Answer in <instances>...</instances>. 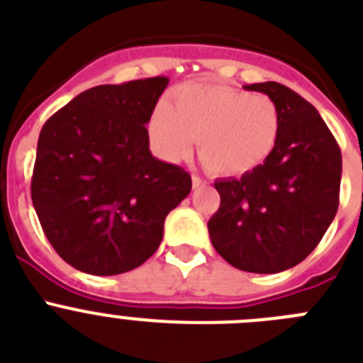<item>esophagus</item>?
<instances>
[{
	"instance_id": "1",
	"label": "esophagus",
	"mask_w": 363,
	"mask_h": 363,
	"mask_svg": "<svg viewBox=\"0 0 363 363\" xmlns=\"http://www.w3.org/2000/svg\"><path fill=\"white\" fill-rule=\"evenodd\" d=\"M191 182H194V188H195V189L202 188V186L206 184L204 179H201V177H199V175H191Z\"/></svg>"
}]
</instances>
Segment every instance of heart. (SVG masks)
<instances>
[{
  "label": "heart",
  "mask_w": 363,
  "mask_h": 363,
  "mask_svg": "<svg viewBox=\"0 0 363 363\" xmlns=\"http://www.w3.org/2000/svg\"><path fill=\"white\" fill-rule=\"evenodd\" d=\"M277 104L264 94L222 84H184L161 103L150 121V137L161 157H188L197 137L199 157L218 175L259 168L279 139Z\"/></svg>",
  "instance_id": "b5f03b06"
}]
</instances>
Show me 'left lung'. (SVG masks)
Instances as JSON below:
<instances>
[{"label": "left lung", "instance_id": "left-lung-1", "mask_svg": "<svg viewBox=\"0 0 363 363\" xmlns=\"http://www.w3.org/2000/svg\"><path fill=\"white\" fill-rule=\"evenodd\" d=\"M279 108L269 157L238 179H217L220 208L208 222L217 253L237 269L280 273L302 262L338 210L342 153L311 103L284 84L244 86Z\"/></svg>", "mask_w": 363, "mask_h": 363}]
</instances>
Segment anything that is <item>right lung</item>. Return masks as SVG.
Wrapping results in <instances>:
<instances>
[{"mask_svg":"<svg viewBox=\"0 0 363 363\" xmlns=\"http://www.w3.org/2000/svg\"><path fill=\"white\" fill-rule=\"evenodd\" d=\"M166 77L101 84L41 128L32 204L57 255L90 275L126 273L161 246L164 218L191 191L184 168L150 152Z\"/></svg>","mask_w":363,"mask_h":363,"instance_id":"obj_1","label":"right lung"}]
</instances>
